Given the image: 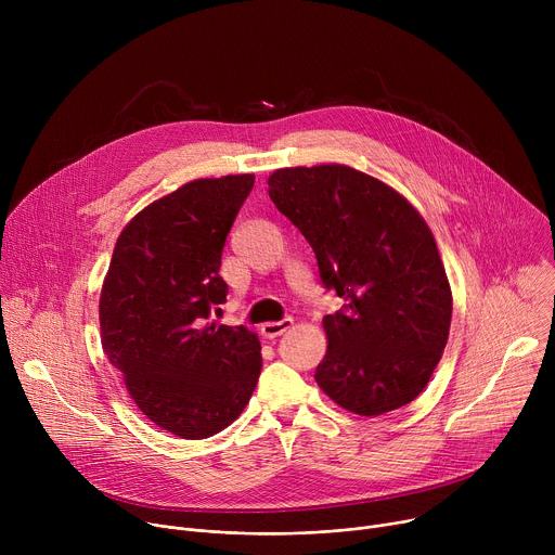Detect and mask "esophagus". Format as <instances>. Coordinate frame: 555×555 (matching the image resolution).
<instances>
[{
	"instance_id": "34e87169",
	"label": "esophagus",
	"mask_w": 555,
	"mask_h": 555,
	"mask_svg": "<svg viewBox=\"0 0 555 555\" xmlns=\"http://www.w3.org/2000/svg\"><path fill=\"white\" fill-rule=\"evenodd\" d=\"M292 327V319H283V321H272V323H263L261 325V334L266 338H276L281 334H285Z\"/></svg>"
}]
</instances>
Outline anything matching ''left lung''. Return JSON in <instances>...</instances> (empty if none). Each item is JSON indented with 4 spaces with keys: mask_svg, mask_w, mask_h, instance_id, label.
I'll list each match as a JSON object with an SVG mask.
<instances>
[{
    "mask_svg": "<svg viewBox=\"0 0 555 555\" xmlns=\"http://www.w3.org/2000/svg\"><path fill=\"white\" fill-rule=\"evenodd\" d=\"M268 186L311 246L323 285L345 300L323 319L315 382L362 417L406 406L439 364L452 319L428 223L398 191L345 165L279 169Z\"/></svg>",
    "mask_w": 555,
    "mask_h": 555,
    "instance_id": "1",
    "label": "left lung"
}]
</instances>
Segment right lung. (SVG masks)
Instances as JSON below:
<instances>
[{
	"instance_id": "add662e5",
	"label": "right lung",
	"mask_w": 555,
	"mask_h": 555,
	"mask_svg": "<svg viewBox=\"0 0 555 555\" xmlns=\"http://www.w3.org/2000/svg\"><path fill=\"white\" fill-rule=\"evenodd\" d=\"M255 176L193 180L140 210L120 232L103 283L101 343L135 406L182 439H206L242 415L261 373L246 327L217 325L232 221Z\"/></svg>"
}]
</instances>
